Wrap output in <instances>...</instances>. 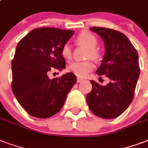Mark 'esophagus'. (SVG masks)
Wrapping results in <instances>:
<instances>
[{
  "instance_id": "esophagus-1",
  "label": "esophagus",
  "mask_w": 148,
  "mask_h": 148,
  "mask_svg": "<svg viewBox=\"0 0 148 148\" xmlns=\"http://www.w3.org/2000/svg\"><path fill=\"white\" fill-rule=\"evenodd\" d=\"M84 81V79L81 78V77H77V83H80V82H81V81Z\"/></svg>"
}]
</instances>
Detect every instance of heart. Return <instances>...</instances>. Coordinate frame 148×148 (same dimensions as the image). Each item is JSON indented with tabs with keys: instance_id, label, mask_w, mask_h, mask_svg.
Returning a JSON list of instances; mask_svg holds the SVG:
<instances>
[{
	"instance_id": "obj_1",
	"label": "heart",
	"mask_w": 148,
	"mask_h": 148,
	"mask_svg": "<svg viewBox=\"0 0 148 148\" xmlns=\"http://www.w3.org/2000/svg\"><path fill=\"white\" fill-rule=\"evenodd\" d=\"M76 43L78 45L83 46L88 49L87 57L94 60H98L101 58V53L96 49L97 46V39L93 34L87 31L81 32L76 38ZM61 56L66 60H69L71 58V50L68 44H65L61 47ZM94 69V64L90 60L76 61L71 64L68 67V71L76 76L84 77Z\"/></svg>"
}]
</instances>
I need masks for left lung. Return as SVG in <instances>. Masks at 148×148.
Wrapping results in <instances>:
<instances>
[{"label": "left lung", "mask_w": 148, "mask_h": 148, "mask_svg": "<svg viewBox=\"0 0 148 148\" xmlns=\"http://www.w3.org/2000/svg\"><path fill=\"white\" fill-rule=\"evenodd\" d=\"M90 30L97 33L105 45V53L96 73L105 75L110 81L102 86L91 80L92 90L87 95V103L96 116L112 119L124 113L133 101L140 75L138 54L121 32L99 27Z\"/></svg>", "instance_id": "obj_1"}]
</instances>
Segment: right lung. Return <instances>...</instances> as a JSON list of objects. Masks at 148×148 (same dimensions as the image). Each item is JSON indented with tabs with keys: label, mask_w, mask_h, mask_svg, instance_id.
Wrapping results in <instances>:
<instances>
[{
	"label": "right lung",
	"mask_w": 148,
	"mask_h": 148,
	"mask_svg": "<svg viewBox=\"0 0 148 148\" xmlns=\"http://www.w3.org/2000/svg\"><path fill=\"white\" fill-rule=\"evenodd\" d=\"M74 33L54 27L35 28L17 44L11 63V88L22 108L33 117L48 118L56 114L76 83L75 74L70 72L48 77L53 68L66 67L60 51Z\"/></svg>",
	"instance_id": "right-lung-1"
}]
</instances>
